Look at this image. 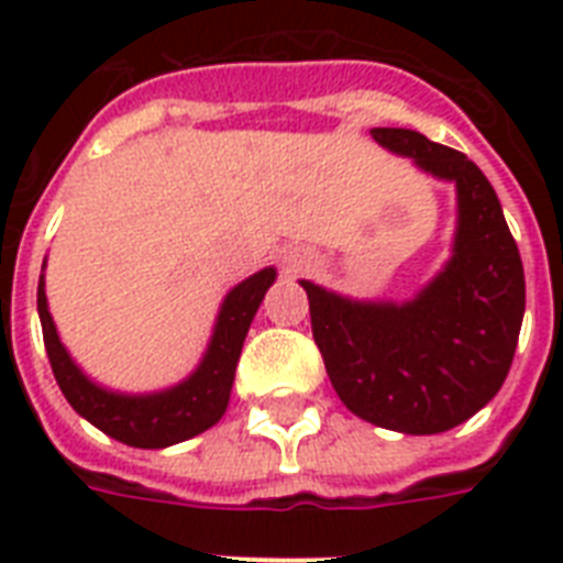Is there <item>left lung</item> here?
Segmentation results:
<instances>
[{
  "label": "left lung",
  "mask_w": 563,
  "mask_h": 563,
  "mask_svg": "<svg viewBox=\"0 0 563 563\" xmlns=\"http://www.w3.org/2000/svg\"><path fill=\"white\" fill-rule=\"evenodd\" d=\"M376 143L459 192L453 256L406 303H362L300 280L335 394L374 427L435 435L473 418L506 383L523 324L520 251L499 198L467 154L409 128Z\"/></svg>",
  "instance_id": "8db88e82"
}]
</instances>
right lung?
<instances>
[{"mask_svg": "<svg viewBox=\"0 0 563 563\" xmlns=\"http://www.w3.org/2000/svg\"><path fill=\"white\" fill-rule=\"evenodd\" d=\"M274 277H277L274 268H263V272L251 274L247 280L239 283L236 289H230L219 309L201 365L184 383L154 394L108 391L75 365L73 356L60 344L55 321L48 316L46 289H43L46 283L40 277L37 312L52 374H55L69 406L81 418L90 420L92 427H99L104 435L117 438L128 446H143V450L180 444L203 429H210L212 423H219L224 409H228L247 327L254 321L256 309L263 303Z\"/></svg>", "mask_w": 563, "mask_h": 563, "instance_id": "obj_1", "label": "right lung"}]
</instances>
